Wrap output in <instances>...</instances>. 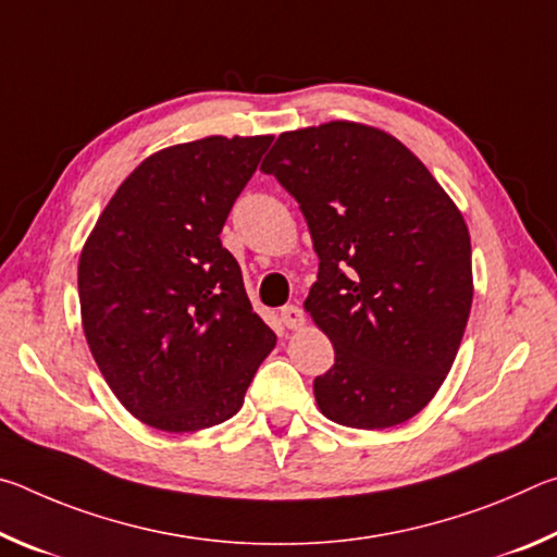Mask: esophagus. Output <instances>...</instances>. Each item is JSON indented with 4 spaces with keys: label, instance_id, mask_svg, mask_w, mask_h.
Listing matches in <instances>:
<instances>
[{
    "label": "esophagus",
    "instance_id": "34e87169",
    "mask_svg": "<svg viewBox=\"0 0 557 557\" xmlns=\"http://www.w3.org/2000/svg\"><path fill=\"white\" fill-rule=\"evenodd\" d=\"M280 322L287 329H301L305 326V312L297 305H287L280 309Z\"/></svg>",
    "mask_w": 557,
    "mask_h": 557
}]
</instances>
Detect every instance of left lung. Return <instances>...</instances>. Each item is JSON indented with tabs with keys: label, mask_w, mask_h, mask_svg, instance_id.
<instances>
[{
	"label": "left lung",
	"mask_w": 557,
	"mask_h": 557,
	"mask_svg": "<svg viewBox=\"0 0 557 557\" xmlns=\"http://www.w3.org/2000/svg\"><path fill=\"white\" fill-rule=\"evenodd\" d=\"M260 169L295 196L319 256L305 309L336 351L314 379L319 410L361 430L410 420L445 383L474 297L455 201L361 122L282 132Z\"/></svg>",
	"instance_id": "left-lung-1"
}]
</instances>
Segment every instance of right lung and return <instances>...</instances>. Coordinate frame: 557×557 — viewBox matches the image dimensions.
I'll return each mask as SVG.
<instances>
[{
	"label": "right lung",
	"mask_w": 557,
	"mask_h": 557,
	"mask_svg": "<svg viewBox=\"0 0 557 557\" xmlns=\"http://www.w3.org/2000/svg\"><path fill=\"white\" fill-rule=\"evenodd\" d=\"M270 135L203 137L147 157L83 245V332L117 400L164 432L240 410L277 336L252 312L223 223Z\"/></svg>",
	"instance_id": "add662e5"
}]
</instances>
